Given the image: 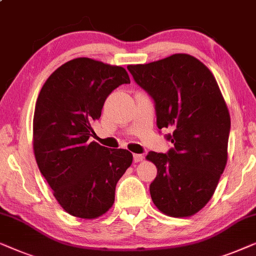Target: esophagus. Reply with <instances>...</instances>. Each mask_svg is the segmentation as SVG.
<instances>
[{"mask_svg": "<svg viewBox=\"0 0 256 256\" xmlns=\"http://www.w3.org/2000/svg\"><path fill=\"white\" fill-rule=\"evenodd\" d=\"M142 160L144 156L142 154H133V161H134V162H142Z\"/></svg>", "mask_w": 256, "mask_h": 256, "instance_id": "34e87169", "label": "esophagus"}]
</instances>
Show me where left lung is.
I'll return each instance as SVG.
<instances>
[{
  "label": "left lung",
  "instance_id": "obj_1",
  "mask_svg": "<svg viewBox=\"0 0 256 256\" xmlns=\"http://www.w3.org/2000/svg\"><path fill=\"white\" fill-rule=\"evenodd\" d=\"M128 70L153 98L158 128L172 131L166 138L174 147L146 156L158 169L150 186L153 203L170 217H190L211 200L228 162L231 120L224 97L210 70L184 53Z\"/></svg>",
  "mask_w": 256,
  "mask_h": 256
}]
</instances>
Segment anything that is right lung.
Masks as SVG:
<instances>
[{"mask_svg":"<svg viewBox=\"0 0 256 256\" xmlns=\"http://www.w3.org/2000/svg\"><path fill=\"white\" fill-rule=\"evenodd\" d=\"M124 84L130 78L123 67L76 58L53 72L38 95L36 161L58 203L74 217L106 214L114 202L117 182L132 164L128 150L89 142L106 97Z\"/></svg>","mask_w":256,"mask_h":256,"instance_id":"1","label":"right lung"}]
</instances>
